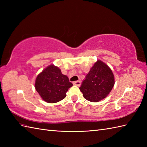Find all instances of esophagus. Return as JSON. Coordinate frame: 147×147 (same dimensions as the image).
<instances>
[{"label": "esophagus", "instance_id": "34e87169", "mask_svg": "<svg viewBox=\"0 0 147 147\" xmlns=\"http://www.w3.org/2000/svg\"><path fill=\"white\" fill-rule=\"evenodd\" d=\"M73 85H76L77 86H80L81 85V82H80V81H76V82H74Z\"/></svg>", "mask_w": 147, "mask_h": 147}]
</instances>
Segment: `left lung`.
Listing matches in <instances>:
<instances>
[{
	"instance_id": "obj_1",
	"label": "left lung",
	"mask_w": 147,
	"mask_h": 147,
	"mask_svg": "<svg viewBox=\"0 0 147 147\" xmlns=\"http://www.w3.org/2000/svg\"><path fill=\"white\" fill-rule=\"evenodd\" d=\"M114 83L111 69L104 62L98 60L90 69L80 90L87 100L98 102L108 96Z\"/></svg>"
}]
</instances>
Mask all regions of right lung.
<instances>
[{
	"label": "right lung",
	"instance_id": "add662e5",
	"mask_svg": "<svg viewBox=\"0 0 147 147\" xmlns=\"http://www.w3.org/2000/svg\"><path fill=\"white\" fill-rule=\"evenodd\" d=\"M73 86L68 77L61 73L59 67L51 64L36 78L35 88L45 102L54 104L66 96L68 89Z\"/></svg>",
	"mask_w": 147,
	"mask_h": 147
}]
</instances>
